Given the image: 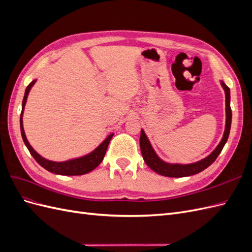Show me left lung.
Instances as JSON below:
<instances>
[{
	"label": "left lung",
	"mask_w": 252,
	"mask_h": 252,
	"mask_svg": "<svg viewBox=\"0 0 252 252\" xmlns=\"http://www.w3.org/2000/svg\"><path fill=\"white\" fill-rule=\"evenodd\" d=\"M222 87L225 90V96H226V125H225V131L222 140L217 146V148L213 150L211 154L201 161L192 163V164H169L164 162L163 159L159 158L152 148L149 140L147 139V135L145 134L144 130H141L140 136V147L141 152L145 163H146L150 168L156 171L157 173L164 175V177L169 178H183V177H189V175H193L203 171L204 169L209 167L213 162L216 161L217 158L222 151L223 147L228 140L231 127V119H232V112L230 108V89L226 86L224 82L220 81Z\"/></svg>",
	"instance_id": "1"
}]
</instances>
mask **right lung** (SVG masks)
Instances as JSON below:
<instances>
[{
	"mask_svg": "<svg viewBox=\"0 0 252 252\" xmlns=\"http://www.w3.org/2000/svg\"><path fill=\"white\" fill-rule=\"evenodd\" d=\"M34 83H35V80H33L26 87L24 98H23V103H22V112H21V119H20L22 138H23V141H24V143L26 145V147L28 148L30 155L33 157V158L43 167V168H45V169L52 172V173H56V174L82 175V174H85V173L93 171L95 168V167H97L103 161V158H104L105 154H106V150H107V147H108L111 138L113 136V133L109 134L107 136V139H106L100 145V146L96 147L93 152H90L89 155L78 158L69 159V161H65V162L49 161V159L42 158L32 146H30L29 142L26 139L24 128H23V119L22 118H23V112H24V108H25V104H26V101H27L28 94H29L30 89H32V87L34 85Z\"/></svg>",
	"mask_w": 252,
	"mask_h": 252,
	"instance_id": "add662e5",
	"label": "right lung"
}]
</instances>
